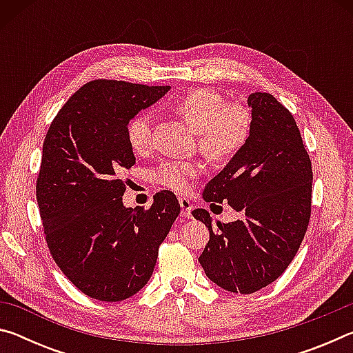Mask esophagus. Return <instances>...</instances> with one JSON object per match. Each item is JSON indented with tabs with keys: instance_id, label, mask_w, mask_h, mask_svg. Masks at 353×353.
I'll list each match as a JSON object with an SVG mask.
<instances>
[{
	"instance_id": "obj_1",
	"label": "esophagus",
	"mask_w": 353,
	"mask_h": 353,
	"mask_svg": "<svg viewBox=\"0 0 353 353\" xmlns=\"http://www.w3.org/2000/svg\"><path fill=\"white\" fill-rule=\"evenodd\" d=\"M179 204H181V210H182V216L183 218H190L191 216V210H193V205L187 198H181L179 199Z\"/></svg>"
}]
</instances>
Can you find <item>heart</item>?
Returning a JSON list of instances; mask_svg holds the SVG:
<instances>
[{
  "instance_id": "1",
  "label": "heart",
  "mask_w": 353,
  "mask_h": 353,
  "mask_svg": "<svg viewBox=\"0 0 353 353\" xmlns=\"http://www.w3.org/2000/svg\"><path fill=\"white\" fill-rule=\"evenodd\" d=\"M174 110L196 132L199 145L213 159L230 157L246 141L250 129L249 110L243 104L227 103L224 94L210 88H193L174 103ZM129 146L137 154L152 148V117L140 113L126 128ZM202 172V165L191 160H170L152 171V179L170 190L187 191L190 181Z\"/></svg>"
}]
</instances>
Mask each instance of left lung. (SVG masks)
Here are the masks:
<instances>
[{
  "label": "left lung",
  "instance_id": "1",
  "mask_svg": "<svg viewBox=\"0 0 353 353\" xmlns=\"http://www.w3.org/2000/svg\"><path fill=\"white\" fill-rule=\"evenodd\" d=\"M249 137L225 168L205 185L210 205L227 202L241 214L213 223L193 210L210 232L199 256L205 276L230 292L250 294L277 280L294 259L312 214V160L291 112L270 93L249 94Z\"/></svg>",
  "mask_w": 353,
  "mask_h": 353
}]
</instances>
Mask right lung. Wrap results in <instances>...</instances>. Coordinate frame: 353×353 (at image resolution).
<instances>
[{"instance_id": "right-lung-1", "label": "right lung", "mask_w": 353, "mask_h": 353, "mask_svg": "<svg viewBox=\"0 0 353 353\" xmlns=\"http://www.w3.org/2000/svg\"><path fill=\"white\" fill-rule=\"evenodd\" d=\"M168 90L90 81L48 129L35 187L46 244L61 271L88 297L119 302L139 292L181 213L168 190L155 194L146 210L126 208V182L119 177L135 163L129 121Z\"/></svg>"}]
</instances>
